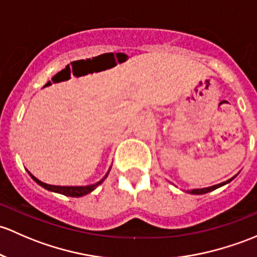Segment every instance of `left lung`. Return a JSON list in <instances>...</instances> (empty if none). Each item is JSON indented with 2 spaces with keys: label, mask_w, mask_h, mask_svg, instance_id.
<instances>
[{
  "label": "left lung",
  "mask_w": 257,
  "mask_h": 257,
  "mask_svg": "<svg viewBox=\"0 0 257 257\" xmlns=\"http://www.w3.org/2000/svg\"><path fill=\"white\" fill-rule=\"evenodd\" d=\"M234 178H235V176H234L233 178H230V180L225 181V182H221V183H219V185L210 186V187H206V188H198V190H191V191H188V192L192 193V194H204V193H208V192H210V191H214V190H217V188L221 187V186L226 185V183L230 182V181H231V180H234Z\"/></svg>",
  "instance_id": "8db88e82"
}]
</instances>
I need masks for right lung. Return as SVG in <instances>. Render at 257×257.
I'll use <instances>...</instances> for the list:
<instances>
[{"mask_svg":"<svg viewBox=\"0 0 257 257\" xmlns=\"http://www.w3.org/2000/svg\"><path fill=\"white\" fill-rule=\"evenodd\" d=\"M29 175H31V177L36 181L38 185H40L42 187L47 188V190L53 191V192H56V193H61V194H64V196L81 197V196H85V194L92 192L97 186H99L102 182H103L104 178L107 177L108 174L103 178H102L101 181H98L97 183H93V185H90V186H53V185H48V183H44V182H42V181H39L37 177H34L31 172H29Z\"/></svg>","mask_w":257,"mask_h":257,"instance_id":"right-lung-1","label":"right lung"}]
</instances>
